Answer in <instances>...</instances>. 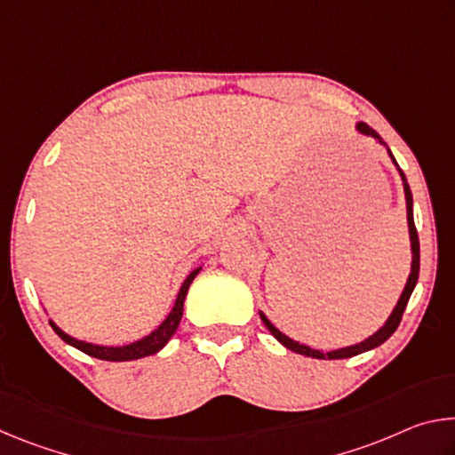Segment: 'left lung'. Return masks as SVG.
<instances>
[{
	"mask_svg": "<svg viewBox=\"0 0 455 455\" xmlns=\"http://www.w3.org/2000/svg\"><path fill=\"white\" fill-rule=\"evenodd\" d=\"M355 130H357L359 134H363V136H371L377 144H381L383 148L387 150L391 163H394V166L397 168L399 176H402V184H403V192H405V209H407V228H410V244H411V268H410V276H407V283H405V287L402 291V295H399L397 303L394 307V311L389 313L387 321H385L383 325L377 329L373 335H369L367 339H363V341H359V343L347 345V347H339V349L327 351V353H323L319 349H313V347H309V345H303V343L295 341V339H291L289 335H284L283 331L276 329L273 323L267 319V315L259 309V315H260V319H263L265 327L271 331V335L283 345V347L295 351V353H299V355L313 357V359H347V357H353V355H359V353H365V351H371L375 347H379L381 343L387 341V339L395 333V329L399 325V321H402V315H403L405 307H407V301H410V297H411V292L415 289V284H418V276H419V238H418V230H415V222H413V196H411L410 184H407V179H405L403 171H402V168H399L395 156H394V154H391L389 146L383 142V138L377 134L373 128H369L365 122H357Z\"/></svg>",
	"mask_w": 455,
	"mask_h": 455,
	"instance_id": "left-lung-1",
	"label": "left lung"
}]
</instances>
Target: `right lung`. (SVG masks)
Returning <instances> with one entry per match:
<instances>
[{
	"mask_svg": "<svg viewBox=\"0 0 455 455\" xmlns=\"http://www.w3.org/2000/svg\"><path fill=\"white\" fill-rule=\"evenodd\" d=\"M200 268L203 267L192 268L190 275L184 279V283L180 284L179 295H176L172 309L166 315V319L160 323L152 333L144 335L142 339H138V341L126 343V345H96V343L84 341V339H76L72 335H68L66 331H61L52 319H50V325L53 331H56L58 337H61V341H66L68 345H72V347L84 351L90 357L104 359V361H134V359L154 355V353H158L168 341H171V337L176 333V329H179L180 319H182V309H184V299H187L190 283L195 281V276L200 273Z\"/></svg>",
	"mask_w": 455,
	"mask_h": 455,
	"instance_id": "obj_1",
	"label": "right lung"
}]
</instances>
